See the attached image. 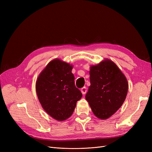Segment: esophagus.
Here are the masks:
<instances>
[{
    "instance_id": "34e87169",
    "label": "esophagus",
    "mask_w": 152,
    "mask_h": 152,
    "mask_svg": "<svg viewBox=\"0 0 152 152\" xmlns=\"http://www.w3.org/2000/svg\"><path fill=\"white\" fill-rule=\"evenodd\" d=\"M81 93L83 94H86V93H87V88H86V87H82V88L81 89Z\"/></svg>"
}]
</instances>
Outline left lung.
<instances>
[{"instance_id": "1", "label": "left lung", "mask_w": 152, "mask_h": 152, "mask_svg": "<svg viewBox=\"0 0 152 152\" xmlns=\"http://www.w3.org/2000/svg\"><path fill=\"white\" fill-rule=\"evenodd\" d=\"M89 75L91 86L86 99L94 115L105 120L113 115L125 101L128 91L127 79L109 59L91 66Z\"/></svg>"}]
</instances>
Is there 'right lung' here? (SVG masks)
<instances>
[{"label":"right lung","instance_id":"obj_1","mask_svg":"<svg viewBox=\"0 0 152 152\" xmlns=\"http://www.w3.org/2000/svg\"><path fill=\"white\" fill-rule=\"evenodd\" d=\"M73 65L59 59L50 61L40 72L35 89L39 102L49 115L58 121L70 117L82 94L75 86Z\"/></svg>","mask_w":152,"mask_h":152}]
</instances>
